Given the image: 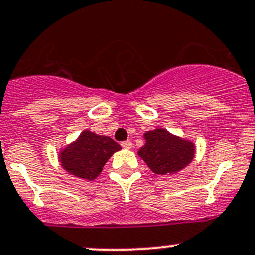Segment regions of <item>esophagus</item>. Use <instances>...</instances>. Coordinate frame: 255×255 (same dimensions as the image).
<instances>
[{
    "label": "esophagus",
    "instance_id": "34e87169",
    "mask_svg": "<svg viewBox=\"0 0 255 255\" xmlns=\"http://www.w3.org/2000/svg\"><path fill=\"white\" fill-rule=\"evenodd\" d=\"M121 145H122V148H125V149H130L133 144L130 140H125V142L121 143Z\"/></svg>",
    "mask_w": 255,
    "mask_h": 255
}]
</instances>
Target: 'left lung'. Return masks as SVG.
Wrapping results in <instances>:
<instances>
[{
	"label": "left lung",
	"instance_id": "1",
	"mask_svg": "<svg viewBox=\"0 0 255 255\" xmlns=\"http://www.w3.org/2000/svg\"><path fill=\"white\" fill-rule=\"evenodd\" d=\"M144 138L145 144L138 150V154L155 174L177 173L193 159V143L174 137L167 130H150Z\"/></svg>",
	"mask_w": 255,
	"mask_h": 255
}]
</instances>
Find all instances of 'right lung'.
Masks as SVG:
<instances>
[{
    "instance_id": "right-lung-1",
    "label": "right lung",
    "mask_w": 255,
    "mask_h": 255,
    "mask_svg": "<svg viewBox=\"0 0 255 255\" xmlns=\"http://www.w3.org/2000/svg\"><path fill=\"white\" fill-rule=\"evenodd\" d=\"M121 149L112 138L102 137L88 130L61 153V163L67 172L86 180L97 178L111 155Z\"/></svg>"
}]
</instances>
